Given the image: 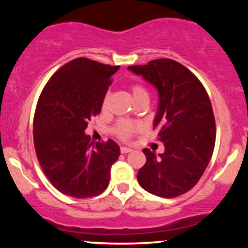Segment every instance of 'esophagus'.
Segmentation results:
<instances>
[{
	"label": "esophagus",
	"instance_id": "obj_1",
	"mask_svg": "<svg viewBox=\"0 0 248 248\" xmlns=\"http://www.w3.org/2000/svg\"><path fill=\"white\" fill-rule=\"evenodd\" d=\"M130 151L131 149L126 148V146H122V148H120V153H122V154H126V153H130Z\"/></svg>",
	"mask_w": 248,
	"mask_h": 248
}]
</instances>
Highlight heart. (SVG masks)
Segmentation results:
<instances>
[{"instance_id": "1", "label": "heart", "mask_w": 248, "mask_h": 248, "mask_svg": "<svg viewBox=\"0 0 248 248\" xmlns=\"http://www.w3.org/2000/svg\"><path fill=\"white\" fill-rule=\"evenodd\" d=\"M131 95H133L134 100L143 97L148 98V92H146V89L144 88V87H141V85L135 84L131 87ZM108 99H109V95L107 94V95L104 97V100H103V108L107 107V104H108ZM137 128L138 126L135 125V124H133V123L123 120V122L118 123L117 126H115V133H117L118 137L122 138V139H128V138L130 137L135 130H137Z\"/></svg>"}]
</instances>
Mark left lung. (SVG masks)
Returning <instances> with one entry per match:
<instances>
[{"mask_svg": "<svg viewBox=\"0 0 248 248\" xmlns=\"http://www.w3.org/2000/svg\"><path fill=\"white\" fill-rule=\"evenodd\" d=\"M157 91L154 126L165 151L145 148L146 163L137 177L139 185L160 198H176L191 190L211 159L216 126L211 102L200 80L186 67L168 58L130 65Z\"/></svg>", "mask_w": 248, "mask_h": 248, "instance_id": "obj_1", "label": "left lung"}]
</instances>
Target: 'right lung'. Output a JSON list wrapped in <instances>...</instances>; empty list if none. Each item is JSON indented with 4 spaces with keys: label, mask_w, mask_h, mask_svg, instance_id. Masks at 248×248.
Returning <instances> with one entry per match:
<instances>
[{
    "label": "right lung",
    "mask_w": 248,
    "mask_h": 248,
    "mask_svg": "<svg viewBox=\"0 0 248 248\" xmlns=\"http://www.w3.org/2000/svg\"><path fill=\"white\" fill-rule=\"evenodd\" d=\"M118 69L76 58L59 68L41 93L33 120L34 149L48 180L67 196L93 198L108 187L120 149L110 139L94 146L85 129L100 113Z\"/></svg>",
    "instance_id": "right-lung-1"
}]
</instances>
